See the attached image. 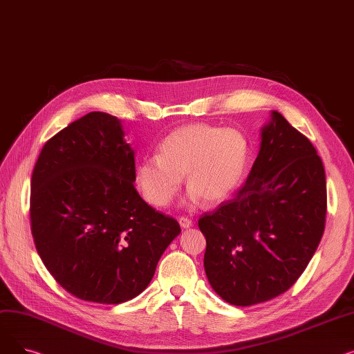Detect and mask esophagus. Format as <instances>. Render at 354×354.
<instances>
[{"mask_svg": "<svg viewBox=\"0 0 354 354\" xmlns=\"http://www.w3.org/2000/svg\"><path fill=\"white\" fill-rule=\"evenodd\" d=\"M178 221H179V225H180L183 230H187V228H191V227H192V221H191L189 218H187V216H180Z\"/></svg>", "mask_w": 354, "mask_h": 354, "instance_id": "esophagus-1", "label": "esophagus"}]
</instances>
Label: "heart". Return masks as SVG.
I'll return each mask as SVG.
<instances>
[{"instance_id": "b5f03b06", "label": "heart", "mask_w": 354, "mask_h": 354, "mask_svg": "<svg viewBox=\"0 0 354 354\" xmlns=\"http://www.w3.org/2000/svg\"><path fill=\"white\" fill-rule=\"evenodd\" d=\"M250 158V142L236 129L205 123L178 127L159 145V155L146 156L136 166V182L143 198L165 208L187 175L188 199L216 203L225 199L243 178Z\"/></svg>"}]
</instances>
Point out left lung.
<instances>
[{
  "label": "left lung",
  "instance_id": "8db88e82",
  "mask_svg": "<svg viewBox=\"0 0 354 354\" xmlns=\"http://www.w3.org/2000/svg\"><path fill=\"white\" fill-rule=\"evenodd\" d=\"M326 211V172L317 151L272 110L243 188L198 221L214 291L241 307L286 292L320 244Z\"/></svg>",
  "mask_w": 354,
  "mask_h": 354
}]
</instances>
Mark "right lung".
Returning a JSON list of instances; mask_svg holds the SVG:
<instances>
[{
    "mask_svg": "<svg viewBox=\"0 0 354 354\" xmlns=\"http://www.w3.org/2000/svg\"><path fill=\"white\" fill-rule=\"evenodd\" d=\"M122 122L90 111L54 135L31 176V232L46 268L80 300L120 304L152 281L178 221L140 198Z\"/></svg>",
    "mask_w": 354,
    "mask_h": 354,
    "instance_id": "obj_1",
    "label": "right lung"
}]
</instances>
